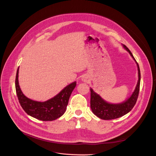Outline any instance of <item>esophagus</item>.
Instances as JSON below:
<instances>
[{
  "instance_id": "esophagus-1",
  "label": "esophagus",
  "mask_w": 156,
  "mask_h": 156,
  "mask_svg": "<svg viewBox=\"0 0 156 156\" xmlns=\"http://www.w3.org/2000/svg\"><path fill=\"white\" fill-rule=\"evenodd\" d=\"M82 80H83V81H84V82L87 81V78L86 77H82Z\"/></svg>"
}]
</instances>
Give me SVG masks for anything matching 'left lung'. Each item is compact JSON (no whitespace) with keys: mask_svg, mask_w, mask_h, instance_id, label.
I'll list each match as a JSON object with an SVG mask.
<instances>
[{"mask_svg":"<svg viewBox=\"0 0 156 156\" xmlns=\"http://www.w3.org/2000/svg\"><path fill=\"white\" fill-rule=\"evenodd\" d=\"M124 49L128 52L132 58L134 59L137 65L139 80L134 92L127 100L121 103L112 104L107 101L90 88V107L93 113L98 117L103 120H112L120 118L128 113L135 106L137 100L140 82V72L138 63L136 62L131 52L125 45H123Z\"/></svg>","mask_w":156,"mask_h":156,"instance_id":"1","label":"left lung"}]
</instances>
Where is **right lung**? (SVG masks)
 <instances>
[{"mask_svg":"<svg viewBox=\"0 0 156 156\" xmlns=\"http://www.w3.org/2000/svg\"><path fill=\"white\" fill-rule=\"evenodd\" d=\"M19 68L16 77V90L19 101L23 110L28 115L42 121H53L58 119L66 109L68 101L76 82H73L66 87L57 95L50 100L40 102L32 100L23 94L18 81Z\"/></svg>","mask_w":156,"mask_h":156,"instance_id":"obj_1","label":"right lung"}]
</instances>
